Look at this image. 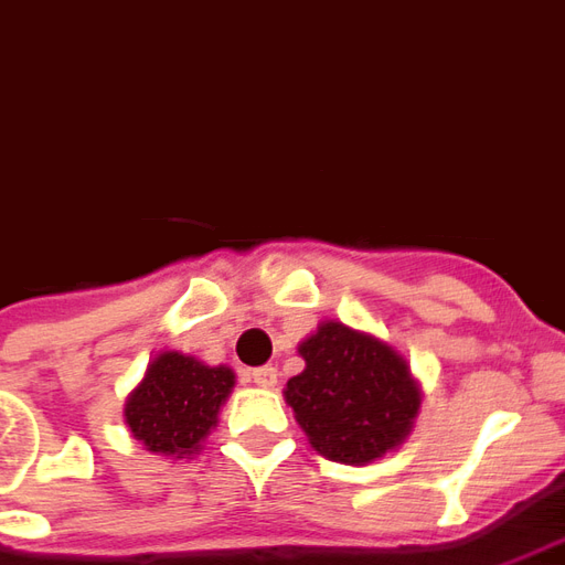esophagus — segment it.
<instances>
[{
    "label": "esophagus",
    "instance_id": "34e87169",
    "mask_svg": "<svg viewBox=\"0 0 565 565\" xmlns=\"http://www.w3.org/2000/svg\"><path fill=\"white\" fill-rule=\"evenodd\" d=\"M277 367H255L253 370V382L255 385H262V388H274L277 385Z\"/></svg>",
    "mask_w": 565,
    "mask_h": 565
}]
</instances>
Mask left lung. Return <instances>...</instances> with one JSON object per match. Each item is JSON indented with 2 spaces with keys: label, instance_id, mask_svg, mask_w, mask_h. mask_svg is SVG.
Masks as SVG:
<instances>
[{
  "label": "left lung",
  "instance_id": "left-lung-1",
  "mask_svg": "<svg viewBox=\"0 0 565 565\" xmlns=\"http://www.w3.org/2000/svg\"><path fill=\"white\" fill-rule=\"evenodd\" d=\"M307 367L288 379L286 403L328 460L367 467L409 436L422 391L388 343L322 322L298 345Z\"/></svg>",
  "mask_w": 565,
  "mask_h": 565
}]
</instances>
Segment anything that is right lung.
<instances>
[{
    "label": "right lung",
    "mask_w": 565,
    "mask_h": 565,
    "mask_svg": "<svg viewBox=\"0 0 565 565\" xmlns=\"http://www.w3.org/2000/svg\"><path fill=\"white\" fill-rule=\"evenodd\" d=\"M234 370L207 367L198 358L162 352L152 358L141 385L126 401V424L147 451L164 457L195 455L201 439L216 427Z\"/></svg>",
    "instance_id": "1"
}]
</instances>
